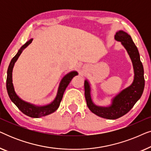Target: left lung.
Wrapping results in <instances>:
<instances>
[{"instance_id": "obj_1", "label": "left lung", "mask_w": 151, "mask_h": 151, "mask_svg": "<svg viewBox=\"0 0 151 151\" xmlns=\"http://www.w3.org/2000/svg\"><path fill=\"white\" fill-rule=\"evenodd\" d=\"M115 38L120 41L125 47L133 63L135 73L133 84L115 96L110 106L100 107L93 103L89 84L86 80L84 82V95L88 109L98 116L109 119H117L127 114L141 98L145 85L143 65L140 60L139 51L131 37L127 33L119 31L115 35Z\"/></svg>"}]
</instances>
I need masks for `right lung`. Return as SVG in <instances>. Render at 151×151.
<instances>
[{"mask_svg": "<svg viewBox=\"0 0 151 151\" xmlns=\"http://www.w3.org/2000/svg\"><path fill=\"white\" fill-rule=\"evenodd\" d=\"M32 42V39L29 40L27 42H26L23 46H22L16 55L14 56L13 58L12 59L10 64L9 65L7 69V80H6V87H7V91L9 95V97L12 102H13L16 106L18 107V109L23 113L24 114L27 115L29 117H41L45 115H49L55 111L58 108L60 104L62 99H63L64 92L69 85L70 82L73 79L74 76H77L78 73L76 71H72L71 73H68L66 75L65 77L63 78L62 81L60 84L58 91V93L56 96V98L53 102L49 104L47 106H37L35 105H33L29 103H27L24 101L22 100L21 99L19 98L14 91L13 83H12V70H13V67L14 64H15L16 61L17 60L18 57L21 54L22 50L25 49L27 47L29 46V45L31 44Z\"/></svg>", "mask_w": 151, "mask_h": 151, "instance_id": "right-lung-1", "label": "right lung"}]
</instances>
